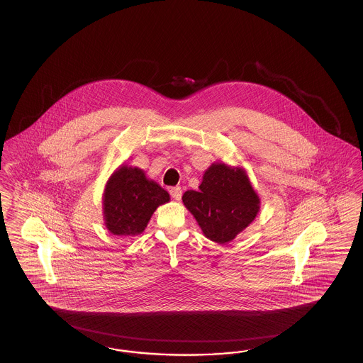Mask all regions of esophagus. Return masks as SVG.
I'll return each mask as SVG.
<instances>
[{
  "instance_id": "obj_1",
  "label": "esophagus",
  "mask_w": 363,
  "mask_h": 363,
  "mask_svg": "<svg viewBox=\"0 0 363 363\" xmlns=\"http://www.w3.org/2000/svg\"><path fill=\"white\" fill-rule=\"evenodd\" d=\"M170 194H172V197H173L174 200H181V197H182V189L179 188V186H174L170 189Z\"/></svg>"
}]
</instances>
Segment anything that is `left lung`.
<instances>
[{
  "label": "left lung",
  "mask_w": 363,
  "mask_h": 363,
  "mask_svg": "<svg viewBox=\"0 0 363 363\" xmlns=\"http://www.w3.org/2000/svg\"><path fill=\"white\" fill-rule=\"evenodd\" d=\"M199 188V191H185L182 201L211 241L234 240L259 212V196L241 169H231L225 163L212 164Z\"/></svg>",
  "instance_id": "left-lung-1"
}]
</instances>
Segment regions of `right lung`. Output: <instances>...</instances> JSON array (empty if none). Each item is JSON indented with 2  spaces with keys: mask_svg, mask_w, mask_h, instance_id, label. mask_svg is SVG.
<instances>
[{
  "mask_svg": "<svg viewBox=\"0 0 363 363\" xmlns=\"http://www.w3.org/2000/svg\"><path fill=\"white\" fill-rule=\"evenodd\" d=\"M169 200V193L154 181H148L143 170L123 166L106 185V227L114 235L140 234L148 225L156 208Z\"/></svg>",
  "mask_w": 363,
  "mask_h": 363,
  "instance_id": "obj_1",
  "label": "right lung"
}]
</instances>
